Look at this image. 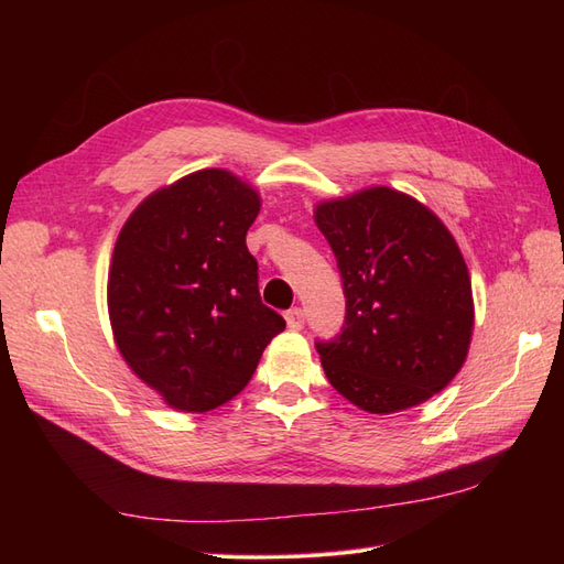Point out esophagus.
<instances>
[{
    "instance_id": "esophagus-1",
    "label": "esophagus",
    "mask_w": 564,
    "mask_h": 564,
    "mask_svg": "<svg viewBox=\"0 0 564 564\" xmlns=\"http://www.w3.org/2000/svg\"><path fill=\"white\" fill-rule=\"evenodd\" d=\"M284 319H286V327L292 329V332L303 329L305 317H303V311H301V308H289V311L284 313Z\"/></svg>"
}]
</instances>
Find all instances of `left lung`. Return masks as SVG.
I'll use <instances>...</instances> for the list:
<instances>
[{
	"instance_id": "obj_1",
	"label": "left lung",
	"mask_w": 564,
	"mask_h": 564,
	"mask_svg": "<svg viewBox=\"0 0 564 564\" xmlns=\"http://www.w3.org/2000/svg\"><path fill=\"white\" fill-rule=\"evenodd\" d=\"M315 224L346 296L340 334L315 340L329 383L371 414L433 398L464 367L473 334L468 268L449 230L390 187L324 202Z\"/></svg>"
}]
</instances>
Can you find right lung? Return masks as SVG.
<instances>
[{
  "label": "right lung",
  "instance_id": "1",
  "mask_svg": "<svg viewBox=\"0 0 564 564\" xmlns=\"http://www.w3.org/2000/svg\"><path fill=\"white\" fill-rule=\"evenodd\" d=\"M253 187L204 169L162 187L117 237L108 311L131 371L183 412H209L253 377L286 322L261 301L247 230Z\"/></svg>",
  "mask_w": 564,
  "mask_h": 564
}]
</instances>
